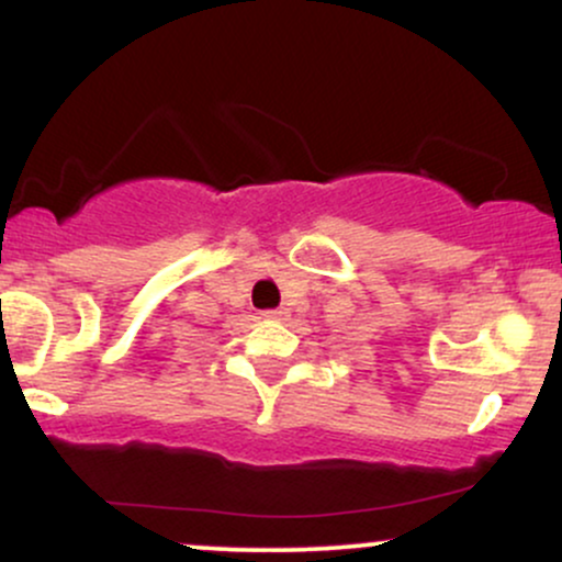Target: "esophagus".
Returning a JSON list of instances; mask_svg holds the SVG:
<instances>
[{
    "label": "esophagus",
    "instance_id": "1",
    "mask_svg": "<svg viewBox=\"0 0 562 562\" xmlns=\"http://www.w3.org/2000/svg\"><path fill=\"white\" fill-rule=\"evenodd\" d=\"M263 317H267V319H285L288 312H285V308H267V312H263Z\"/></svg>",
    "mask_w": 562,
    "mask_h": 562
}]
</instances>
